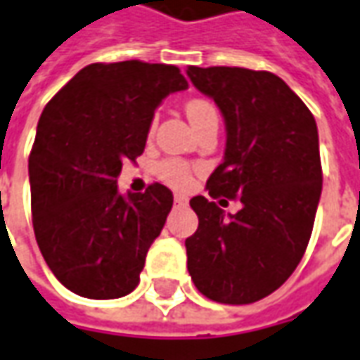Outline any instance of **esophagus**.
I'll return each instance as SVG.
<instances>
[{"mask_svg":"<svg viewBox=\"0 0 360 360\" xmlns=\"http://www.w3.org/2000/svg\"><path fill=\"white\" fill-rule=\"evenodd\" d=\"M175 205H177V207H185V205H187V199H185V197H183V195H175Z\"/></svg>","mask_w":360,"mask_h":360,"instance_id":"esophagus-1","label":"esophagus"}]
</instances>
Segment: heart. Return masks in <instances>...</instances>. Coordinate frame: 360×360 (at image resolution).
Here are the masks:
<instances>
[{"label":"heart","instance_id":"obj_1","mask_svg":"<svg viewBox=\"0 0 360 360\" xmlns=\"http://www.w3.org/2000/svg\"><path fill=\"white\" fill-rule=\"evenodd\" d=\"M185 112H187L191 124H193L195 128L207 118L217 116L214 106H212L209 100H205V98H191V100H187ZM153 126H155V120L151 122L149 131L153 129ZM193 173H195V167H193L191 163H187V161L179 160V158H165V160H161L160 163L155 165V175H158L165 185H169L173 189L179 191L189 189L191 183H193Z\"/></svg>","mask_w":360,"mask_h":360}]
</instances>
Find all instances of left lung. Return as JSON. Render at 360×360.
<instances>
[{"instance_id":"1","label":"left lung","mask_w":360,"mask_h":360,"mask_svg":"<svg viewBox=\"0 0 360 360\" xmlns=\"http://www.w3.org/2000/svg\"><path fill=\"white\" fill-rule=\"evenodd\" d=\"M226 122L224 161L207 181L211 199L193 197L199 229L185 240L187 270L205 297L244 305L282 285L305 254L321 197V158L314 114L268 70L189 67ZM241 200L224 217L212 200Z\"/></svg>"}]
</instances>
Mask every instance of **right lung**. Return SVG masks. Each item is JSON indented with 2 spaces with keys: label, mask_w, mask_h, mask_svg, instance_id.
<instances>
[{
  "label": "right lung",
  "mask_w": 360,
  "mask_h": 360,
  "mask_svg": "<svg viewBox=\"0 0 360 360\" xmlns=\"http://www.w3.org/2000/svg\"><path fill=\"white\" fill-rule=\"evenodd\" d=\"M189 86L173 65L92 63L49 100L29 155L31 211L39 250L67 290L88 300L128 295L173 193H118L122 165L146 149L163 98Z\"/></svg>",
  "instance_id": "1"
}]
</instances>
